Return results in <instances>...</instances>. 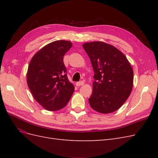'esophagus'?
<instances>
[{
	"label": "esophagus",
	"mask_w": 158,
	"mask_h": 158,
	"mask_svg": "<svg viewBox=\"0 0 158 158\" xmlns=\"http://www.w3.org/2000/svg\"><path fill=\"white\" fill-rule=\"evenodd\" d=\"M84 84V82L83 81H80V82H78L76 83V85H77V86H80V85H82Z\"/></svg>",
	"instance_id": "obj_1"
}]
</instances>
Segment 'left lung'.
Listing matches in <instances>:
<instances>
[{
    "label": "left lung",
    "mask_w": 158,
    "mask_h": 158,
    "mask_svg": "<svg viewBox=\"0 0 158 158\" xmlns=\"http://www.w3.org/2000/svg\"><path fill=\"white\" fill-rule=\"evenodd\" d=\"M83 48L94 71L91 107L101 113L117 111L130 95L133 70L127 57L114 46L102 41L85 43Z\"/></svg>",
    "instance_id": "8db88e82"
}]
</instances>
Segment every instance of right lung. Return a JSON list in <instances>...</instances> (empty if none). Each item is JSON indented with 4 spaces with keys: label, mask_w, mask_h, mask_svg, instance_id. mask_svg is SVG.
<instances>
[{
    "label": "right lung",
    "mask_w": 158,
    "mask_h": 158,
    "mask_svg": "<svg viewBox=\"0 0 158 158\" xmlns=\"http://www.w3.org/2000/svg\"><path fill=\"white\" fill-rule=\"evenodd\" d=\"M72 46L69 41L52 42L36 52L28 66V87L37 102L48 111L64 107L74 92L63 62L64 55Z\"/></svg>",
    "instance_id": "obj_1"
}]
</instances>
